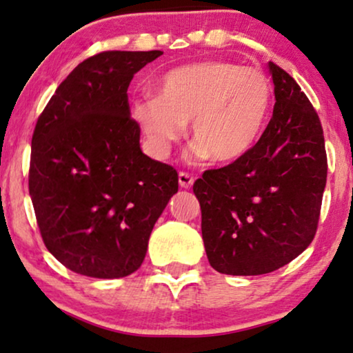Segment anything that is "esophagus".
Here are the masks:
<instances>
[{
	"mask_svg": "<svg viewBox=\"0 0 353 353\" xmlns=\"http://www.w3.org/2000/svg\"><path fill=\"white\" fill-rule=\"evenodd\" d=\"M179 185L182 188H190L193 185V177L188 172H179Z\"/></svg>",
	"mask_w": 353,
	"mask_h": 353,
	"instance_id": "esophagus-1",
	"label": "esophagus"
}]
</instances>
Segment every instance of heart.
I'll use <instances>...</instances> for the list:
<instances>
[{"instance_id": "1", "label": "heart", "mask_w": 353, "mask_h": 353, "mask_svg": "<svg viewBox=\"0 0 353 353\" xmlns=\"http://www.w3.org/2000/svg\"><path fill=\"white\" fill-rule=\"evenodd\" d=\"M274 88L257 68L205 61L168 72L157 97L134 102L132 117L157 157L165 158L190 123L198 155L233 163L252 150L269 121Z\"/></svg>"}]
</instances>
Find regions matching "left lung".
<instances>
[{
  "label": "left lung",
  "instance_id": "1",
  "mask_svg": "<svg viewBox=\"0 0 353 353\" xmlns=\"http://www.w3.org/2000/svg\"><path fill=\"white\" fill-rule=\"evenodd\" d=\"M275 105L269 125L241 160L193 183L211 267L227 275L270 274L314 240L327 160L320 118L299 84L269 62Z\"/></svg>",
  "mask_w": 353,
  "mask_h": 353
}]
</instances>
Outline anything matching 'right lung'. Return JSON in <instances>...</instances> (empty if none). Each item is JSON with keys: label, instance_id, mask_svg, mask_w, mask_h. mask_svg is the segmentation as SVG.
<instances>
[{"label": "right lung", "instance_id": "right-lung-1", "mask_svg": "<svg viewBox=\"0 0 353 353\" xmlns=\"http://www.w3.org/2000/svg\"><path fill=\"white\" fill-rule=\"evenodd\" d=\"M161 51H103L63 81L34 126L28 192L48 251L79 275L142 265L153 225L179 188L174 168L141 150L129 83Z\"/></svg>", "mask_w": 353, "mask_h": 353}]
</instances>
